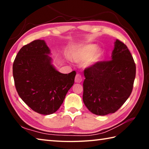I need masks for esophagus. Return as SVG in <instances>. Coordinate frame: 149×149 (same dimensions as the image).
I'll list each match as a JSON object with an SVG mask.
<instances>
[{
    "instance_id": "obj_1",
    "label": "esophagus",
    "mask_w": 149,
    "mask_h": 149,
    "mask_svg": "<svg viewBox=\"0 0 149 149\" xmlns=\"http://www.w3.org/2000/svg\"><path fill=\"white\" fill-rule=\"evenodd\" d=\"M82 81V77L81 75L79 74H77L75 77V83H81Z\"/></svg>"
}]
</instances>
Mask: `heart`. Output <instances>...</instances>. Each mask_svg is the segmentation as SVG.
<instances>
[{
	"instance_id": "obj_1",
	"label": "heart",
	"mask_w": 149,
	"mask_h": 149,
	"mask_svg": "<svg viewBox=\"0 0 149 149\" xmlns=\"http://www.w3.org/2000/svg\"><path fill=\"white\" fill-rule=\"evenodd\" d=\"M104 55V51L101 49H97L95 44H89L82 47L72 55V59L76 62L85 61L87 66H92L100 61Z\"/></svg>"
}]
</instances>
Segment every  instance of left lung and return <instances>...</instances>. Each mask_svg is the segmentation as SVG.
Masks as SVG:
<instances>
[{"mask_svg":"<svg viewBox=\"0 0 149 149\" xmlns=\"http://www.w3.org/2000/svg\"><path fill=\"white\" fill-rule=\"evenodd\" d=\"M136 66L126 45L114 42L112 59L84 70L83 100L93 114L105 116L119 109L132 92Z\"/></svg>","mask_w":149,"mask_h":149,"instance_id":"8db88e82","label":"left lung"}]
</instances>
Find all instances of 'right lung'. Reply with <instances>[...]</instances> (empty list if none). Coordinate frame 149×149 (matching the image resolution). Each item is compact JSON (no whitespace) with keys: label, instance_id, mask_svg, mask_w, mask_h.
Returning a JSON list of instances; mask_svg holds the SVG:
<instances>
[{"label":"right lung","instance_id":"1","mask_svg":"<svg viewBox=\"0 0 149 149\" xmlns=\"http://www.w3.org/2000/svg\"><path fill=\"white\" fill-rule=\"evenodd\" d=\"M44 40H35L22 48L13 64V77L20 98L39 114L58 110L74 84L76 72L62 74L55 69Z\"/></svg>","mask_w":149,"mask_h":149}]
</instances>
